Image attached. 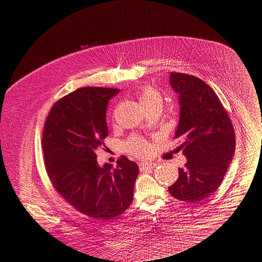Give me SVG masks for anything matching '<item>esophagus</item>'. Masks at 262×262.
Masks as SVG:
<instances>
[{
    "instance_id": "obj_1",
    "label": "esophagus",
    "mask_w": 262,
    "mask_h": 262,
    "mask_svg": "<svg viewBox=\"0 0 262 262\" xmlns=\"http://www.w3.org/2000/svg\"><path fill=\"white\" fill-rule=\"evenodd\" d=\"M139 166H140V169L141 170H147V169H152L157 166V164L155 162H148V161H145V162H142L139 164Z\"/></svg>"
}]
</instances>
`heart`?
<instances>
[{"mask_svg": "<svg viewBox=\"0 0 262 262\" xmlns=\"http://www.w3.org/2000/svg\"><path fill=\"white\" fill-rule=\"evenodd\" d=\"M140 102L143 108H147L155 105H162V97L161 94L152 89L150 86H146L140 93ZM124 148L129 154L136 156H145L148 154L149 147L146 141L143 139L133 137L124 143Z\"/></svg>", "mask_w": 262, "mask_h": 262, "instance_id": "1", "label": "heart"}]
</instances>
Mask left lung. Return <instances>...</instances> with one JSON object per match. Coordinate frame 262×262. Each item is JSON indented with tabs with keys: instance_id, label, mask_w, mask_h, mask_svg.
I'll return each instance as SVG.
<instances>
[{
	"instance_id": "obj_1",
	"label": "left lung",
	"mask_w": 262,
	"mask_h": 262,
	"mask_svg": "<svg viewBox=\"0 0 262 262\" xmlns=\"http://www.w3.org/2000/svg\"><path fill=\"white\" fill-rule=\"evenodd\" d=\"M169 83L179 96L180 119L175 139L186 157L178 180L168 187L172 197L197 203L221 184L236 146L234 126L216 93L201 79L170 73Z\"/></svg>"
}]
</instances>
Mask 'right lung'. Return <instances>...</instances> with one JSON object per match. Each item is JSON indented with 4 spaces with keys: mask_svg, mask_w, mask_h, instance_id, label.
I'll return each instance as SVG.
<instances>
[{
    "mask_svg": "<svg viewBox=\"0 0 262 262\" xmlns=\"http://www.w3.org/2000/svg\"><path fill=\"white\" fill-rule=\"evenodd\" d=\"M120 90L82 87L55 103L45 121V169L58 193L96 220H110L133 202L138 165L121 156L117 166H99L96 150L108 136L106 108Z\"/></svg>",
    "mask_w": 262,
    "mask_h": 262,
    "instance_id": "obj_1",
    "label": "right lung"
}]
</instances>
